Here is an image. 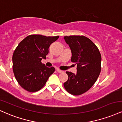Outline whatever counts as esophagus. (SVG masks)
Listing matches in <instances>:
<instances>
[{
    "instance_id": "obj_1",
    "label": "esophagus",
    "mask_w": 122,
    "mask_h": 122,
    "mask_svg": "<svg viewBox=\"0 0 122 122\" xmlns=\"http://www.w3.org/2000/svg\"><path fill=\"white\" fill-rule=\"evenodd\" d=\"M56 70H57V72H58V73H62V72H63L62 70H60V69H58V68L56 69Z\"/></svg>"
}]
</instances>
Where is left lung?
Here are the masks:
<instances>
[{
	"label": "left lung",
	"mask_w": 122,
	"mask_h": 122,
	"mask_svg": "<svg viewBox=\"0 0 122 122\" xmlns=\"http://www.w3.org/2000/svg\"><path fill=\"white\" fill-rule=\"evenodd\" d=\"M71 51V61L77 65L76 74L66 71L68 80L64 83L65 90L74 95L88 91L97 80L101 70V55L97 46L84 36H64Z\"/></svg>",
	"instance_id": "8db88e82"
}]
</instances>
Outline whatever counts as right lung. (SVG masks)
Returning <instances> with one entry per match:
<instances>
[{
  "label": "right lung",
  "instance_id": "add662e5",
  "mask_svg": "<svg viewBox=\"0 0 122 122\" xmlns=\"http://www.w3.org/2000/svg\"><path fill=\"white\" fill-rule=\"evenodd\" d=\"M59 36L30 35L17 45L12 56V68L20 86L29 92H36L44 86L54 67H48L41 62L46 58L50 45Z\"/></svg>",
  "mask_w": 122,
  "mask_h": 122
}]
</instances>
